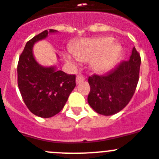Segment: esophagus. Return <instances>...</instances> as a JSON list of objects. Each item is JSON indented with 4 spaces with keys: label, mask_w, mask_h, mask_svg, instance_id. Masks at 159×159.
Instances as JSON below:
<instances>
[{
    "label": "esophagus",
    "mask_w": 159,
    "mask_h": 159,
    "mask_svg": "<svg viewBox=\"0 0 159 159\" xmlns=\"http://www.w3.org/2000/svg\"><path fill=\"white\" fill-rule=\"evenodd\" d=\"M84 79H85V77L83 76L81 74H78V75H77V78H76L77 84H79V83L82 82L83 81H84Z\"/></svg>",
    "instance_id": "34e87169"
}]
</instances>
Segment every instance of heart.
<instances>
[{
    "instance_id": "obj_1",
    "label": "heart",
    "mask_w": 159,
    "mask_h": 159,
    "mask_svg": "<svg viewBox=\"0 0 159 159\" xmlns=\"http://www.w3.org/2000/svg\"><path fill=\"white\" fill-rule=\"evenodd\" d=\"M112 43V39L102 37L95 39H84L72 49V53L76 58L81 61H89L96 59L93 67L97 70H105L112 66L120 52V47ZM99 57L98 58V57ZM67 61L73 63L70 57H67Z\"/></svg>"
}]
</instances>
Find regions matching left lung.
Here are the masks:
<instances>
[{"label": "left lung", "mask_w": 159, "mask_h": 159, "mask_svg": "<svg viewBox=\"0 0 159 159\" xmlns=\"http://www.w3.org/2000/svg\"><path fill=\"white\" fill-rule=\"evenodd\" d=\"M141 56L135 47L124 61L105 75L89 77L88 102L98 113L111 116L122 110L133 97L139 80Z\"/></svg>", "instance_id": "1"}]
</instances>
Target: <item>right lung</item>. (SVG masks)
Here are the masks:
<instances>
[{"label":"right lung","instance_id":"right-lung-1","mask_svg":"<svg viewBox=\"0 0 159 159\" xmlns=\"http://www.w3.org/2000/svg\"><path fill=\"white\" fill-rule=\"evenodd\" d=\"M55 32L45 30L28 41L17 67L18 89L25 104L31 112L43 118L61 112L76 85L75 75L57 70L54 67H42L32 54L33 44Z\"/></svg>","mask_w":159,"mask_h":159}]
</instances>
